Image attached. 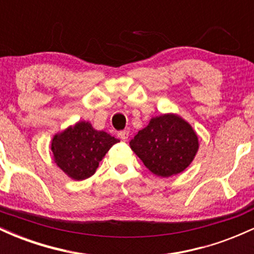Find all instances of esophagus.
Masks as SVG:
<instances>
[{
  "label": "esophagus",
  "mask_w": 254,
  "mask_h": 254,
  "mask_svg": "<svg viewBox=\"0 0 254 254\" xmlns=\"http://www.w3.org/2000/svg\"><path fill=\"white\" fill-rule=\"evenodd\" d=\"M129 135H130L129 130H123V131H119V132H118V136L121 137L122 141H127V138H129Z\"/></svg>",
  "instance_id": "esophagus-1"
}]
</instances>
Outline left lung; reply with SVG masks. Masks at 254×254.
Listing matches in <instances>:
<instances>
[{
	"label": "left lung",
	"instance_id": "obj_1",
	"mask_svg": "<svg viewBox=\"0 0 254 254\" xmlns=\"http://www.w3.org/2000/svg\"><path fill=\"white\" fill-rule=\"evenodd\" d=\"M131 149L157 177H171L189 167L198 150V137L176 115L153 118L130 141Z\"/></svg>",
	"mask_w": 254,
	"mask_h": 254
}]
</instances>
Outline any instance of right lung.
<instances>
[{"mask_svg": "<svg viewBox=\"0 0 254 254\" xmlns=\"http://www.w3.org/2000/svg\"><path fill=\"white\" fill-rule=\"evenodd\" d=\"M119 139L93 129L88 122H78L54 136L51 150L55 162L74 180H84L97 171L105 154Z\"/></svg>", "mask_w": 254, "mask_h": 254, "instance_id": "right-lung-1", "label": "right lung"}]
</instances>
